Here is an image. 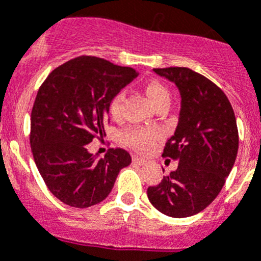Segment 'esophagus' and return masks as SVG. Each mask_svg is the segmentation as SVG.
<instances>
[{
	"mask_svg": "<svg viewBox=\"0 0 261 261\" xmlns=\"http://www.w3.org/2000/svg\"><path fill=\"white\" fill-rule=\"evenodd\" d=\"M132 160H133V163L137 165H144L146 163L145 159H141V157H139V156H133Z\"/></svg>",
	"mask_w": 261,
	"mask_h": 261,
	"instance_id": "esophagus-1",
	"label": "esophagus"
}]
</instances>
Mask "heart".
Segmentation results:
<instances>
[{
	"label": "heart",
	"instance_id": "1",
	"mask_svg": "<svg viewBox=\"0 0 261 261\" xmlns=\"http://www.w3.org/2000/svg\"><path fill=\"white\" fill-rule=\"evenodd\" d=\"M144 92H145L148 100L153 108L159 107L161 104H169L171 94L165 85H163L159 81H149L144 85ZM122 101H124V92H118L109 104V113L112 117L117 118L121 113ZM159 133L154 129L146 128H129L121 135L122 143L132 148L136 152L145 153L148 150L153 148L154 141H156Z\"/></svg>",
	"mask_w": 261,
	"mask_h": 261
}]
</instances>
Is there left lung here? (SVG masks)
I'll return each instance as SVG.
<instances>
[{
    "label": "left lung",
    "instance_id": "8db88e82",
    "mask_svg": "<svg viewBox=\"0 0 261 261\" xmlns=\"http://www.w3.org/2000/svg\"><path fill=\"white\" fill-rule=\"evenodd\" d=\"M180 92V113L164 157L178 167L159 185L148 188V199L161 213L188 217L216 199L229 176L239 149L233 109L223 90L188 68L153 69Z\"/></svg>",
    "mask_w": 261,
    "mask_h": 261
}]
</instances>
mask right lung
Segmentation results:
<instances>
[{"instance_id":"obj_1","label":"right lung","mask_w":261,"mask_h":261,"mask_svg":"<svg viewBox=\"0 0 261 261\" xmlns=\"http://www.w3.org/2000/svg\"><path fill=\"white\" fill-rule=\"evenodd\" d=\"M136 76L132 68L83 56L56 68L41 85L32 111L30 146L46 187L66 205L101 203L120 171L132 163L121 148L98 157L87 145L105 135L112 98Z\"/></svg>"}]
</instances>
